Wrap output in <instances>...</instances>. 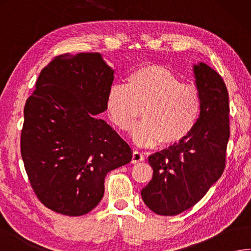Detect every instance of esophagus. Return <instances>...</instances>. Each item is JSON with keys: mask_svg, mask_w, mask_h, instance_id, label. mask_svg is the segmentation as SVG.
<instances>
[{"mask_svg": "<svg viewBox=\"0 0 251 251\" xmlns=\"http://www.w3.org/2000/svg\"><path fill=\"white\" fill-rule=\"evenodd\" d=\"M142 160H144V155L139 152V151H134L133 155H132V163L136 164L139 162H142Z\"/></svg>", "mask_w": 251, "mask_h": 251, "instance_id": "34e87169", "label": "esophagus"}]
</instances>
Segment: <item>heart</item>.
Wrapping results in <instances>:
<instances>
[{
    "label": "heart",
    "instance_id": "1",
    "mask_svg": "<svg viewBox=\"0 0 251 251\" xmlns=\"http://www.w3.org/2000/svg\"><path fill=\"white\" fill-rule=\"evenodd\" d=\"M106 110L113 125L132 130L141 146L159 142L169 146L183 141L195 129L201 112V96L195 85L181 83L172 70L159 64L143 65L132 71L126 85L112 84L107 92Z\"/></svg>",
    "mask_w": 251,
    "mask_h": 251
}]
</instances>
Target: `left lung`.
Listing matches in <instances>:
<instances>
[{
    "label": "left lung",
    "instance_id": "left-lung-1",
    "mask_svg": "<svg viewBox=\"0 0 251 251\" xmlns=\"http://www.w3.org/2000/svg\"><path fill=\"white\" fill-rule=\"evenodd\" d=\"M201 112L183 141L149 157L153 178L141 191L154 213L177 215L199 202L225 168L229 139L228 93L221 75L205 63L193 65Z\"/></svg>",
    "mask_w": 251,
    "mask_h": 251
}]
</instances>
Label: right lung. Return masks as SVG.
<instances>
[{"mask_svg":"<svg viewBox=\"0 0 251 251\" xmlns=\"http://www.w3.org/2000/svg\"><path fill=\"white\" fill-rule=\"evenodd\" d=\"M113 71L100 53H64L42 69L24 108L21 153L38 199L69 216L91 212L106 175L130 163L129 144L97 115Z\"/></svg>","mask_w":251,"mask_h":251,"instance_id":"obj_1","label":"right lung"}]
</instances>
